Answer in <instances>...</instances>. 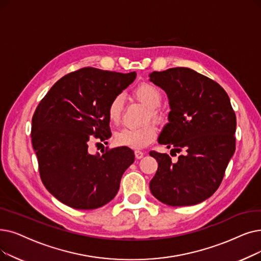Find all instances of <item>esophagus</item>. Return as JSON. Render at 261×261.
<instances>
[{"mask_svg": "<svg viewBox=\"0 0 261 261\" xmlns=\"http://www.w3.org/2000/svg\"><path fill=\"white\" fill-rule=\"evenodd\" d=\"M134 154H135V158H137V159H142V158L144 156L145 152H143V151H141V150H135V151H134Z\"/></svg>", "mask_w": 261, "mask_h": 261, "instance_id": "1", "label": "esophagus"}]
</instances>
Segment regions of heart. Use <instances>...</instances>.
<instances>
[{
	"instance_id": "obj_1",
	"label": "heart",
	"mask_w": 261,
	"mask_h": 261,
	"mask_svg": "<svg viewBox=\"0 0 261 261\" xmlns=\"http://www.w3.org/2000/svg\"><path fill=\"white\" fill-rule=\"evenodd\" d=\"M134 95L142 103L149 109L148 119L155 122L162 120V114L158 108L162 103V94L156 86L150 83H142L134 89ZM123 108V97L116 95L113 97L107 108L109 121L113 124L119 123ZM156 137V129L153 124H146L141 128H122L114 135V141L118 146L129 147L133 149L145 148L151 144Z\"/></svg>"
}]
</instances>
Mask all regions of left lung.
I'll return each instance as SVG.
<instances>
[{
  "label": "left lung",
  "instance_id": "8db88e82",
  "mask_svg": "<svg viewBox=\"0 0 261 261\" xmlns=\"http://www.w3.org/2000/svg\"><path fill=\"white\" fill-rule=\"evenodd\" d=\"M150 81L165 90L169 122L158 142L184 151L177 162L167 153L150 151L158 169L149 188L168 206H192L217 191L236 149V114L224 88L186 67L153 71ZM176 154V153H175Z\"/></svg>",
  "mask_w": 261,
  "mask_h": 261
}]
</instances>
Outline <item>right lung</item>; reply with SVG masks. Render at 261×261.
<instances>
[{
	"label": "right lung",
	"mask_w": 261,
	"mask_h": 261,
	"mask_svg": "<svg viewBox=\"0 0 261 261\" xmlns=\"http://www.w3.org/2000/svg\"><path fill=\"white\" fill-rule=\"evenodd\" d=\"M137 77L85 67L61 77L32 118V144L43 186L61 202L92 210L115 197L124 171L134 162L128 147L90 153L89 145L111 138L107 108Z\"/></svg>",
	"instance_id": "right-lung-1"
}]
</instances>
